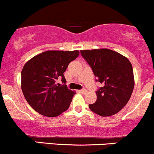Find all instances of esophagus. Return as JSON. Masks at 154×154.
Returning a JSON list of instances; mask_svg holds the SVG:
<instances>
[{
    "label": "esophagus",
    "mask_w": 154,
    "mask_h": 154,
    "mask_svg": "<svg viewBox=\"0 0 154 154\" xmlns=\"http://www.w3.org/2000/svg\"><path fill=\"white\" fill-rule=\"evenodd\" d=\"M80 92L82 93V94H87V93H88V91L86 90L85 88H82V89H81V90H80Z\"/></svg>",
    "instance_id": "obj_1"
}]
</instances>
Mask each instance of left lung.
<instances>
[{
  "label": "left lung",
  "mask_w": 154,
  "mask_h": 154,
  "mask_svg": "<svg viewBox=\"0 0 154 154\" xmlns=\"http://www.w3.org/2000/svg\"><path fill=\"white\" fill-rule=\"evenodd\" d=\"M80 53L96 82L103 85L96 91L97 99L89 108L102 117L116 114L129 102L134 89V74L129 59L108 49L81 50Z\"/></svg>",
  "instance_id": "obj_1"
}]
</instances>
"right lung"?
I'll use <instances>...</instances> for the list:
<instances>
[{"label": "right lung", "mask_w": 154, "mask_h": 154, "mask_svg": "<svg viewBox=\"0 0 154 154\" xmlns=\"http://www.w3.org/2000/svg\"><path fill=\"white\" fill-rule=\"evenodd\" d=\"M80 52L46 51L25 64L21 72L23 95L31 107L42 116L55 117L67 110L76 94L69 90L63 73ZM61 79L63 85L58 84Z\"/></svg>", "instance_id": "1"}]
</instances>
